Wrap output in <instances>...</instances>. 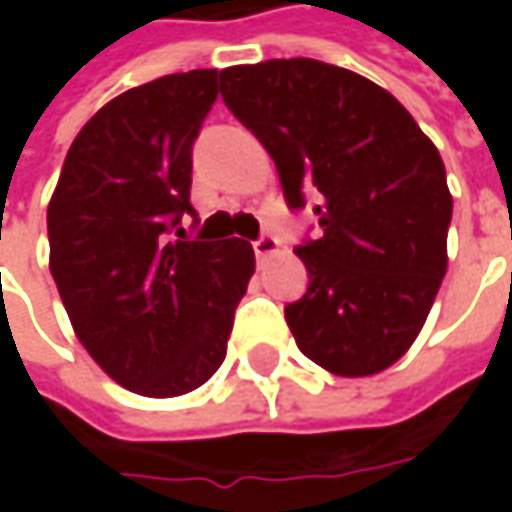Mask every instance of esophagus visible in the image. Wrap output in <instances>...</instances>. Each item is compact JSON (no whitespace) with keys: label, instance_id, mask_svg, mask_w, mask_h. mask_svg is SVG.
<instances>
[{"label":"esophagus","instance_id":"34e87169","mask_svg":"<svg viewBox=\"0 0 512 512\" xmlns=\"http://www.w3.org/2000/svg\"><path fill=\"white\" fill-rule=\"evenodd\" d=\"M279 250V239L276 236H270V233H262L256 242H253V253H256V259L259 262H265L267 256H273Z\"/></svg>","mask_w":512,"mask_h":512}]
</instances>
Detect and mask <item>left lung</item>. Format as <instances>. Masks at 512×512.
Segmentation results:
<instances>
[{
    "label": "left lung",
    "mask_w": 512,
    "mask_h": 512,
    "mask_svg": "<svg viewBox=\"0 0 512 512\" xmlns=\"http://www.w3.org/2000/svg\"><path fill=\"white\" fill-rule=\"evenodd\" d=\"M222 99L276 162L287 207L313 205L319 222L296 247L310 285L285 307L299 350L336 376L399 362L447 270L436 145L396 96L319 59L222 70Z\"/></svg>",
    "instance_id": "1"
}]
</instances>
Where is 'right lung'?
<instances>
[{
  "instance_id": "right-lung-1",
  "label": "right lung",
  "mask_w": 512,
  "mask_h": 512,
  "mask_svg": "<svg viewBox=\"0 0 512 512\" xmlns=\"http://www.w3.org/2000/svg\"><path fill=\"white\" fill-rule=\"evenodd\" d=\"M219 70L125 90L73 139L48 205L50 273L79 342L113 382L170 399L225 362L256 270L239 239H187L193 142ZM199 222V219H193Z\"/></svg>"
}]
</instances>
